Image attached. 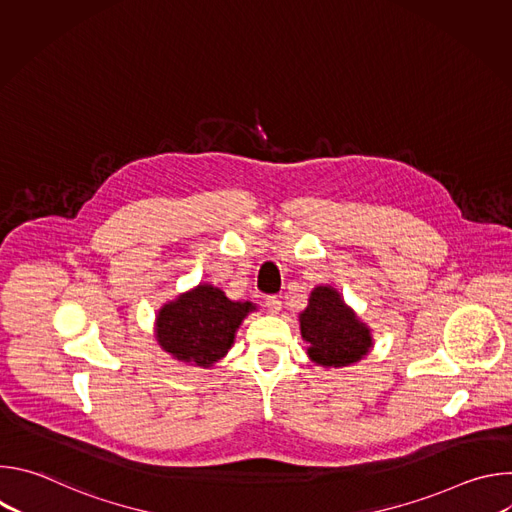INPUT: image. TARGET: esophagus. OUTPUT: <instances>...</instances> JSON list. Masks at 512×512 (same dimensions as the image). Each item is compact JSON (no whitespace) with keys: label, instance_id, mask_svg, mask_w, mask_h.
I'll return each instance as SVG.
<instances>
[{"label":"esophagus","instance_id":"1","mask_svg":"<svg viewBox=\"0 0 512 512\" xmlns=\"http://www.w3.org/2000/svg\"><path fill=\"white\" fill-rule=\"evenodd\" d=\"M265 308L269 310V314L275 316L281 310V300L277 296H269V298H265Z\"/></svg>","mask_w":512,"mask_h":512}]
</instances>
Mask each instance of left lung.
Listing matches in <instances>:
<instances>
[{"mask_svg": "<svg viewBox=\"0 0 512 512\" xmlns=\"http://www.w3.org/2000/svg\"><path fill=\"white\" fill-rule=\"evenodd\" d=\"M300 334L308 356L324 369H342L362 360L375 344L371 328L344 302L332 285H316L300 312Z\"/></svg>", "mask_w": 512, "mask_h": 512, "instance_id": "left-lung-1", "label": "left lung"}]
</instances>
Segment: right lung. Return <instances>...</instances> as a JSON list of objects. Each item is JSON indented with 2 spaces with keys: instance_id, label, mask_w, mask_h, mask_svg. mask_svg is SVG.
Here are the masks:
<instances>
[{
  "instance_id": "1",
  "label": "right lung",
  "mask_w": 512,
  "mask_h": 512,
  "mask_svg": "<svg viewBox=\"0 0 512 512\" xmlns=\"http://www.w3.org/2000/svg\"><path fill=\"white\" fill-rule=\"evenodd\" d=\"M255 310L253 302H235L221 287L198 283L158 310L154 334L174 360L212 369L227 356L243 320Z\"/></svg>"
}]
</instances>
